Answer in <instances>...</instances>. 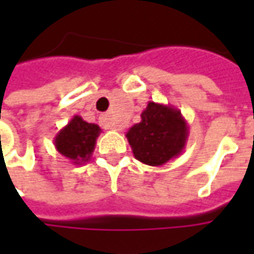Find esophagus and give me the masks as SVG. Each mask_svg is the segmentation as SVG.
<instances>
[{"label":"esophagus","mask_w":254,"mask_h":254,"mask_svg":"<svg viewBox=\"0 0 254 254\" xmlns=\"http://www.w3.org/2000/svg\"><path fill=\"white\" fill-rule=\"evenodd\" d=\"M100 124H102L103 128H107V130H120V127L114 123L110 114H103L100 116Z\"/></svg>","instance_id":"esophagus-1"}]
</instances>
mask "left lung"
Returning a JSON list of instances; mask_svg holds the SVG:
<instances>
[{
    "instance_id": "obj_1",
    "label": "left lung",
    "mask_w": 254,
    "mask_h": 254,
    "mask_svg": "<svg viewBox=\"0 0 254 254\" xmlns=\"http://www.w3.org/2000/svg\"><path fill=\"white\" fill-rule=\"evenodd\" d=\"M190 127L181 110L155 102H148L141 122L126 132L135 160L151 167H161L177 158L184 151Z\"/></svg>"
}]
</instances>
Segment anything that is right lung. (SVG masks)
Segmentation results:
<instances>
[{
  "mask_svg": "<svg viewBox=\"0 0 254 254\" xmlns=\"http://www.w3.org/2000/svg\"><path fill=\"white\" fill-rule=\"evenodd\" d=\"M100 132L102 128L97 124L84 122L80 116H73L56 134L55 148L74 165H83L90 160Z\"/></svg>",
  "mask_w": 254,
  "mask_h": 254,
  "instance_id": "add662e5",
  "label": "right lung"
}]
</instances>
